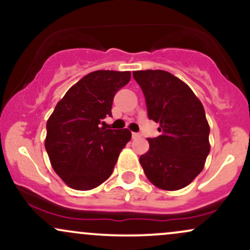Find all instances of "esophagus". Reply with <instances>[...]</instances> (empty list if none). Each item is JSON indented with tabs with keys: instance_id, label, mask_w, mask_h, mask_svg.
Wrapping results in <instances>:
<instances>
[{
	"instance_id": "1",
	"label": "esophagus",
	"mask_w": 250,
	"mask_h": 250,
	"mask_svg": "<svg viewBox=\"0 0 250 250\" xmlns=\"http://www.w3.org/2000/svg\"><path fill=\"white\" fill-rule=\"evenodd\" d=\"M131 136H133L134 140L135 139H140V137H141V134H140V133H133V134H131Z\"/></svg>"
}]
</instances>
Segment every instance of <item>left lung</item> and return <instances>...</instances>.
<instances>
[{
    "label": "left lung",
    "mask_w": 250,
    "mask_h": 250,
    "mask_svg": "<svg viewBox=\"0 0 250 250\" xmlns=\"http://www.w3.org/2000/svg\"><path fill=\"white\" fill-rule=\"evenodd\" d=\"M148 119L160 123L157 137L140 157L147 179L165 190L185 188L202 171L210 146L205 108L190 88L165 70L133 71Z\"/></svg>",
    "instance_id": "obj_1"
}]
</instances>
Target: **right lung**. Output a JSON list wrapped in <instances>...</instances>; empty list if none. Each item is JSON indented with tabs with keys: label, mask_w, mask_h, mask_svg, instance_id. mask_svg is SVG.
I'll list each match as a JSON object with an SVG mask.
<instances>
[{
	"label": "right lung",
	"mask_w": 250,
	"mask_h": 250,
	"mask_svg": "<svg viewBox=\"0 0 250 250\" xmlns=\"http://www.w3.org/2000/svg\"><path fill=\"white\" fill-rule=\"evenodd\" d=\"M129 81L130 71H93L74 84L54 109L47 122L45 150L55 173L70 188L99 187L130 141L128 129L100 125L111 116L114 96Z\"/></svg>",
	"instance_id": "add662e5"
}]
</instances>
